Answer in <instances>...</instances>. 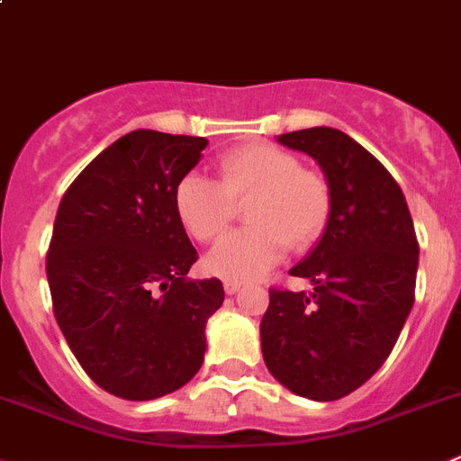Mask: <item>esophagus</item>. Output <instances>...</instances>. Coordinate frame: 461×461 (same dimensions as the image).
Instances as JSON below:
<instances>
[{"instance_id":"34e87169","label":"esophagus","mask_w":461,"mask_h":461,"mask_svg":"<svg viewBox=\"0 0 461 461\" xmlns=\"http://www.w3.org/2000/svg\"><path fill=\"white\" fill-rule=\"evenodd\" d=\"M240 288H242V283H240V281H226V283H223V290H226V294H235Z\"/></svg>"}]
</instances>
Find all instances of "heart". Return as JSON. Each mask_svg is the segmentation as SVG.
Here are the masks:
<instances>
[{"mask_svg":"<svg viewBox=\"0 0 461 461\" xmlns=\"http://www.w3.org/2000/svg\"><path fill=\"white\" fill-rule=\"evenodd\" d=\"M219 180L187 173L176 185L173 205L185 230L198 242H214L228 228L235 201L253 196L247 221L226 235L205 258V269L228 281L267 272L288 249H306L322 238L331 219V189L318 171L302 168L293 153L267 141L233 148L219 158Z\"/></svg>","mask_w":461,"mask_h":461,"instance_id":"b5f03b06","label":"heart"}]
</instances>
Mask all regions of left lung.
<instances>
[{"instance_id":"1","label":"left lung","mask_w":461,"mask_h":461,"mask_svg":"<svg viewBox=\"0 0 461 461\" xmlns=\"http://www.w3.org/2000/svg\"><path fill=\"white\" fill-rule=\"evenodd\" d=\"M278 143L320 164L331 189V219L313 251L290 269L313 290H269L260 348L288 391L331 402L382 368L407 322L416 230L400 185L352 137L308 128L281 134Z\"/></svg>"}]
</instances>
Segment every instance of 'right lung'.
I'll use <instances>...</instances> for the list:
<instances>
[{
    "label": "right lung",
    "mask_w": 461,
    "mask_h": 461,
    "mask_svg": "<svg viewBox=\"0 0 461 461\" xmlns=\"http://www.w3.org/2000/svg\"><path fill=\"white\" fill-rule=\"evenodd\" d=\"M205 146L203 137L134 130L59 203L48 251L54 318L84 373L116 398H162L203 366L223 285L187 278L198 253L173 192Z\"/></svg>",
    "instance_id": "add662e5"
}]
</instances>
